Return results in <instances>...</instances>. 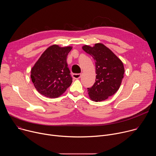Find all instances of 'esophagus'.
I'll return each mask as SVG.
<instances>
[{"instance_id":"obj_1","label":"esophagus","mask_w":156,"mask_h":156,"mask_svg":"<svg viewBox=\"0 0 156 156\" xmlns=\"http://www.w3.org/2000/svg\"><path fill=\"white\" fill-rule=\"evenodd\" d=\"M81 73H73L72 75V77L75 79H78L81 77Z\"/></svg>"}]
</instances>
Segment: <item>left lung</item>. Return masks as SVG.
<instances>
[{
	"instance_id": "1",
	"label": "left lung",
	"mask_w": 156,
	"mask_h": 156,
	"mask_svg": "<svg viewBox=\"0 0 156 156\" xmlns=\"http://www.w3.org/2000/svg\"><path fill=\"white\" fill-rule=\"evenodd\" d=\"M82 48L93 57L96 63V82L87 88L89 96L95 102L104 101L119 90L125 73L123 64L103 44H95L93 47L85 45Z\"/></svg>"
}]
</instances>
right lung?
<instances>
[{
	"mask_svg": "<svg viewBox=\"0 0 156 156\" xmlns=\"http://www.w3.org/2000/svg\"><path fill=\"white\" fill-rule=\"evenodd\" d=\"M72 47L56 44L44 51L31 70V78L36 90L50 98L61 96L72 84V78L66 57Z\"/></svg>",
	"mask_w": 156,
	"mask_h": 156,
	"instance_id": "right-lung-1",
	"label": "right lung"
}]
</instances>
